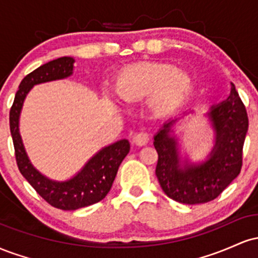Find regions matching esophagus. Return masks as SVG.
Segmentation results:
<instances>
[{
  "label": "esophagus",
  "instance_id": "1",
  "mask_svg": "<svg viewBox=\"0 0 258 258\" xmlns=\"http://www.w3.org/2000/svg\"><path fill=\"white\" fill-rule=\"evenodd\" d=\"M133 142L138 147L146 146V144H148V142H149V135L147 132H139L135 137V139H133Z\"/></svg>",
  "mask_w": 258,
  "mask_h": 258
}]
</instances>
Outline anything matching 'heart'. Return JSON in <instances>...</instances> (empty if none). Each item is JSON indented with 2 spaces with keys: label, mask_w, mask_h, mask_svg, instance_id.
<instances>
[{
  "label": "heart",
  "mask_w": 258,
  "mask_h": 258,
  "mask_svg": "<svg viewBox=\"0 0 258 258\" xmlns=\"http://www.w3.org/2000/svg\"><path fill=\"white\" fill-rule=\"evenodd\" d=\"M115 92L125 102L149 99L152 111L166 116L178 111L191 96L194 81L185 70L168 63H141L117 74Z\"/></svg>",
  "instance_id": "1"
}]
</instances>
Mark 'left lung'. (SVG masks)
I'll return each mask as SVG.
<instances>
[{
    "mask_svg": "<svg viewBox=\"0 0 258 258\" xmlns=\"http://www.w3.org/2000/svg\"><path fill=\"white\" fill-rule=\"evenodd\" d=\"M193 112L189 109L166 121L154 136L160 185L168 198L186 205L216 199L238 177L248 128L246 109L232 84L228 98L210 106L205 114L214 131V147L205 160L194 162L182 154L180 138L174 131L179 121Z\"/></svg>",
    "mask_w": 258,
    "mask_h": 258,
    "instance_id": "8db88e82",
    "label": "left lung"
}]
</instances>
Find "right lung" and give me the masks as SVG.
I'll return each mask as SVG.
<instances>
[{
	"instance_id": "obj_1",
	"label": "right lung",
	"mask_w": 258,
	"mask_h": 258,
	"mask_svg": "<svg viewBox=\"0 0 258 258\" xmlns=\"http://www.w3.org/2000/svg\"><path fill=\"white\" fill-rule=\"evenodd\" d=\"M75 59L61 57L41 65L26 75L19 85L10 112L11 135L20 173L41 197L60 210H78L98 203L106 197L117 170L130 152V142L120 139L98 150L72 178L51 179L31 164L19 132V120L24 100L34 86L70 78Z\"/></svg>"
}]
</instances>
